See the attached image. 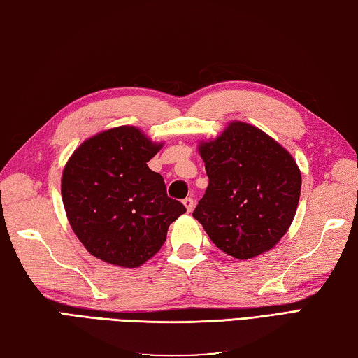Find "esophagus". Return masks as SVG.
<instances>
[{
    "instance_id": "esophagus-1",
    "label": "esophagus",
    "mask_w": 358,
    "mask_h": 358,
    "mask_svg": "<svg viewBox=\"0 0 358 358\" xmlns=\"http://www.w3.org/2000/svg\"><path fill=\"white\" fill-rule=\"evenodd\" d=\"M182 202H184L187 212H192L193 208H194V201H193V198H185Z\"/></svg>"
}]
</instances>
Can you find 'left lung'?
<instances>
[{
	"instance_id": "1",
	"label": "left lung",
	"mask_w": 358,
	"mask_h": 358,
	"mask_svg": "<svg viewBox=\"0 0 358 358\" xmlns=\"http://www.w3.org/2000/svg\"><path fill=\"white\" fill-rule=\"evenodd\" d=\"M208 187L193 212L222 252L237 260L273 249L292 226L301 170L284 146L259 127L231 121L217 138L201 140Z\"/></svg>"
}]
</instances>
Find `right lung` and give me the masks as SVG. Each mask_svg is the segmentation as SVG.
<instances>
[{
  "instance_id": "1",
  "label": "right lung",
  "mask_w": 358,
  "mask_h": 358,
  "mask_svg": "<svg viewBox=\"0 0 358 358\" xmlns=\"http://www.w3.org/2000/svg\"><path fill=\"white\" fill-rule=\"evenodd\" d=\"M162 146L136 126H118L83 141L65 164L60 192L66 218L96 259L141 266L185 213L166 196L164 178L148 166Z\"/></svg>"
}]
</instances>
